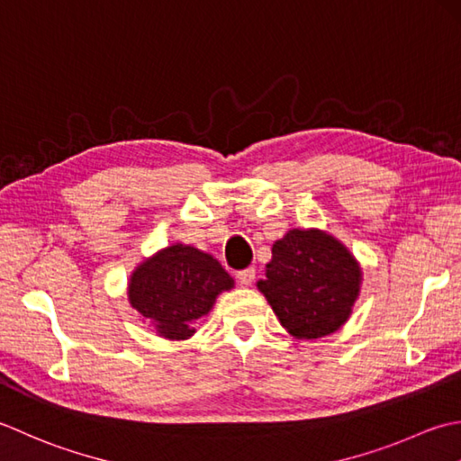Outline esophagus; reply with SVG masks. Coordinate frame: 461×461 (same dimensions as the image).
<instances>
[{"mask_svg": "<svg viewBox=\"0 0 461 461\" xmlns=\"http://www.w3.org/2000/svg\"><path fill=\"white\" fill-rule=\"evenodd\" d=\"M255 276H257V270L255 268H244V270H240L239 275H237L239 283L242 286H250L252 283H255Z\"/></svg>", "mask_w": 461, "mask_h": 461, "instance_id": "obj_1", "label": "esophagus"}]
</instances>
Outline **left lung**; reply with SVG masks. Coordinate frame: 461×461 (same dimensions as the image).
I'll return each instance as SVG.
<instances>
[{
	"instance_id": "obj_1",
	"label": "left lung",
	"mask_w": 461,
	"mask_h": 461,
	"mask_svg": "<svg viewBox=\"0 0 461 461\" xmlns=\"http://www.w3.org/2000/svg\"><path fill=\"white\" fill-rule=\"evenodd\" d=\"M362 270L350 250L318 229H293L272 244V260L258 290L294 338L336 332L352 314Z\"/></svg>"
}]
</instances>
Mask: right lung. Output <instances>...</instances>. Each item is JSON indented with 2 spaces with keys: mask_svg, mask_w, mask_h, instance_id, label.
<instances>
[{
  "mask_svg": "<svg viewBox=\"0 0 461 461\" xmlns=\"http://www.w3.org/2000/svg\"><path fill=\"white\" fill-rule=\"evenodd\" d=\"M234 280L217 258L176 242L140 262L129 280V303L158 336L186 340L194 322L211 312L214 300Z\"/></svg>",
  "mask_w": 461,
  "mask_h": 461,
  "instance_id": "1",
  "label": "right lung"
}]
</instances>
